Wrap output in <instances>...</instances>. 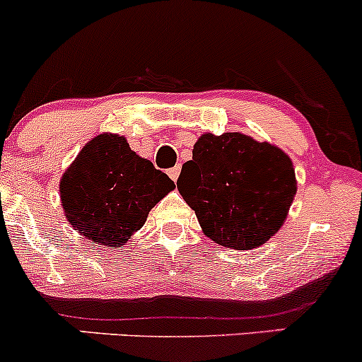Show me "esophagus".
Masks as SVG:
<instances>
[{"instance_id": "obj_1", "label": "esophagus", "mask_w": 362, "mask_h": 362, "mask_svg": "<svg viewBox=\"0 0 362 362\" xmlns=\"http://www.w3.org/2000/svg\"><path fill=\"white\" fill-rule=\"evenodd\" d=\"M180 173H181L180 167H173V169H169V176H170V180H173V181H177V177H180Z\"/></svg>"}]
</instances>
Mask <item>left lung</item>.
<instances>
[{
	"mask_svg": "<svg viewBox=\"0 0 362 362\" xmlns=\"http://www.w3.org/2000/svg\"><path fill=\"white\" fill-rule=\"evenodd\" d=\"M296 188L289 155L240 132L202 134L177 180L202 232L237 251L259 247L282 228Z\"/></svg>",
	"mask_w": 362,
	"mask_h": 362,
	"instance_id": "left-lung-1",
	"label": "left lung"
}]
</instances>
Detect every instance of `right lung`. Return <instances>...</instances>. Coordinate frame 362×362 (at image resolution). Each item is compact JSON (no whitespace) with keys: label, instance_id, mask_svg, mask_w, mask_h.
<instances>
[{"label":"right lung","instance_id":"right-lung-1","mask_svg":"<svg viewBox=\"0 0 362 362\" xmlns=\"http://www.w3.org/2000/svg\"><path fill=\"white\" fill-rule=\"evenodd\" d=\"M174 188L165 173L130 150L124 136L111 132L92 137L59 182L71 226L92 244L107 247L125 245Z\"/></svg>","mask_w":362,"mask_h":362}]
</instances>
